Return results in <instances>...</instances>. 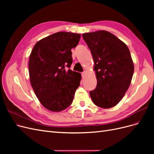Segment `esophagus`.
I'll return each mask as SVG.
<instances>
[{
  "mask_svg": "<svg viewBox=\"0 0 154 154\" xmlns=\"http://www.w3.org/2000/svg\"><path fill=\"white\" fill-rule=\"evenodd\" d=\"M85 71L82 72V77L84 76H85Z\"/></svg>",
  "mask_w": 154,
  "mask_h": 154,
  "instance_id": "obj_1",
  "label": "esophagus"
}]
</instances>
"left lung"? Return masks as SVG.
I'll use <instances>...</instances> for the list:
<instances>
[{"mask_svg": "<svg viewBox=\"0 0 154 154\" xmlns=\"http://www.w3.org/2000/svg\"><path fill=\"white\" fill-rule=\"evenodd\" d=\"M83 38L91 51L97 78L90 91L96 105L109 109L122 100L131 83L134 71L130 51L125 43L106 31L87 32Z\"/></svg>", "mask_w": 154, "mask_h": 154, "instance_id": "8db88e82", "label": "left lung"}]
</instances>
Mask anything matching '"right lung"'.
Returning a JSON list of instances; mask_svg holds the SVG:
<instances>
[{
	"label": "right lung",
	"instance_id": "obj_1",
	"mask_svg": "<svg viewBox=\"0 0 154 154\" xmlns=\"http://www.w3.org/2000/svg\"><path fill=\"white\" fill-rule=\"evenodd\" d=\"M81 35L69 32H56L37 42L29 57L31 84L36 97L45 108L60 112L73 101L80 86L81 74L72 71L71 49Z\"/></svg>",
	"mask_w": 154,
	"mask_h": 154
}]
</instances>
